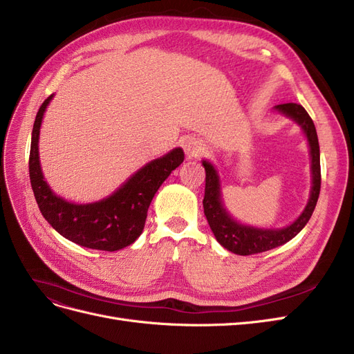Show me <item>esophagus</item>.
Returning <instances> with one entry per match:
<instances>
[{
    "label": "esophagus",
    "mask_w": 354,
    "mask_h": 354,
    "mask_svg": "<svg viewBox=\"0 0 354 354\" xmlns=\"http://www.w3.org/2000/svg\"><path fill=\"white\" fill-rule=\"evenodd\" d=\"M183 149H185L186 156L189 159L199 158V156H202L203 151H205V147H203L202 142L198 140V138H195V137H186L183 140Z\"/></svg>",
    "instance_id": "obj_1"
}]
</instances>
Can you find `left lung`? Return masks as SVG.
Returning a JSON list of instances; mask_svg holds the SVG:
<instances>
[{
	"instance_id": "1",
	"label": "left lung",
	"mask_w": 354,
	"mask_h": 354,
	"mask_svg": "<svg viewBox=\"0 0 354 354\" xmlns=\"http://www.w3.org/2000/svg\"><path fill=\"white\" fill-rule=\"evenodd\" d=\"M276 111L289 116L303 128L310 146V158H312V190H310V198L301 216L292 224H289V226L283 229H257L234 221L223 207L220 178L216 168L207 162V160H202V165L205 168V196H203L202 201L203 212H205L209 227L220 245L238 255L264 252L291 241L303 230L310 217H312L320 194L319 140L312 118L308 116L307 111L301 104L297 103L277 104Z\"/></svg>"
}]
</instances>
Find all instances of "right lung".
Wrapping results in <instances>:
<instances>
[{"label": "right lung", "instance_id": "1", "mask_svg": "<svg viewBox=\"0 0 354 354\" xmlns=\"http://www.w3.org/2000/svg\"><path fill=\"white\" fill-rule=\"evenodd\" d=\"M53 94L38 109L29 153L30 186L39 211L63 238L85 248L118 251L140 236L149 205L159 186L185 159L180 147L146 164L109 196L93 203H73L57 196L42 176L38 155L39 127Z\"/></svg>", "mask_w": 354, "mask_h": 354}]
</instances>
